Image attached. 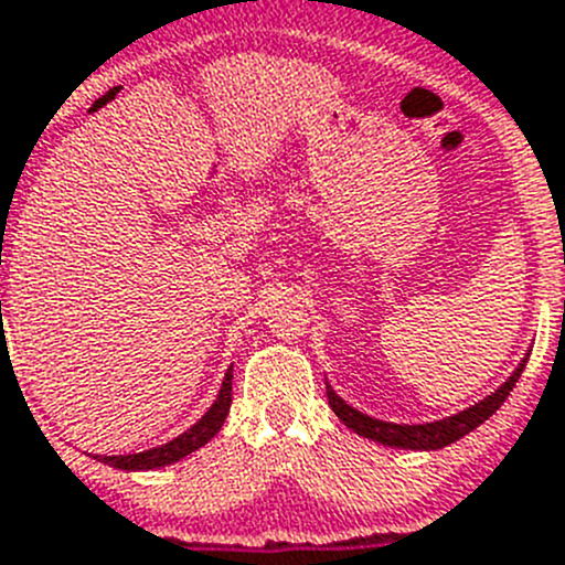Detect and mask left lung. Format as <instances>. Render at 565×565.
Instances as JSON below:
<instances>
[{
    "label": "left lung",
    "mask_w": 565,
    "mask_h": 565,
    "mask_svg": "<svg viewBox=\"0 0 565 565\" xmlns=\"http://www.w3.org/2000/svg\"><path fill=\"white\" fill-rule=\"evenodd\" d=\"M526 367V359L518 364V371L507 379V382L498 387L492 396H487L483 402H478L476 407H469V411L456 413V416L444 418V422H430V424H391V422H379V418L364 416V413L353 411L351 404H344L337 393L328 387V404L333 407L339 418H342L344 427H351L353 433L364 438H373L379 444H387V447H402V450H441L447 444L458 441L467 433H472L478 424L487 422L492 413L507 402V396L515 387L518 376Z\"/></svg>",
    "instance_id": "8db88e82"
}]
</instances>
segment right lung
Returning <instances> with one entry per match:
<instances>
[{
  "label": "right lung",
  "mask_w": 565,
  "mask_h": 565,
  "mask_svg": "<svg viewBox=\"0 0 565 565\" xmlns=\"http://www.w3.org/2000/svg\"><path fill=\"white\" fill-rule=\"evenodd\" d=\"M228 407H232V367H228L226 379H223L221 396L214 398V404L209 407L206 416L194 424V427H189L183 436L172 438V441L161 444V447H154V450L132 452V456H104L98 458V461L118 469H158L167 467V463L181 461V458H186L189 452H194L198 447H203V444L212 441V438L221 433L223 422H226L228 416Z\"/></svg>",
  "instance_id": "right-lung-1"
}]
</instances>
